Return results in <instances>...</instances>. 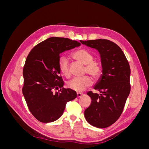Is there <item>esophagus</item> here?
Instances as JSON below:
<instances>
[{
    "label": "esophagus",
    "mask_w": 149,
    "mask_h": 149,
    "mask_svg": "<svg viewBox=\"0 0 149 149\" xmlns=\"http://www.w3.org/2000/svg\"><path fill=\"white\" fill-rule=\"evenodd\" d=\"M83 95H84V94H83V93H77V97H81V96H83Z\"/></svg>",
    "instance_id": "obj_1"
}]
</instances>
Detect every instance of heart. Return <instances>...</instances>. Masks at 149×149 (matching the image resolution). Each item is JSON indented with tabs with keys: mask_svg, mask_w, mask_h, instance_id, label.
<instances>
[{
	"mask_svg": "<svg viewBox=\"0 0 149 149\" xmlns=\"http://www.w3.org/2000/svg\"><path fill=\"white\" fill-rule=\"evenodd\" d=\"M73 58L85 65L84 73L91 75L94 78H98L101 75L102 69L100 62L94 61L93 54L86 49H79L72 55ZM58 69L61 74L66 78L70 76L68 59L62 56L58 61ZM93 84L92 79L89 76L85 75L82 77H75L68 83V86L76 92L83 91Z\"/></svg>",
	"mask_w": 149,
	"mask_h": 149,
	"instance_id": "1",
	"label": "heart"
}]
</instances>
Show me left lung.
Here are the masks:
<instances>
[{
    "instance_id": "1",
    "label": "left lung",
    "mask_w": 149,
    "mask_h": 149,
    "mask_svg": "<svg viewBox=\"0 0 149 149\" xmlns=\"http://www.w3.org/2000/svg\"><path fill=\"white\" fill-rule=\"evenodd\" d=\"M80 42L100 54L102 74L94 86L100 94L89 91L90 106L84 111L88 123L97 128H106L114 124L120 116L130 91V69L120 48L106 39Z\"/></svg>"
}]
</instances>
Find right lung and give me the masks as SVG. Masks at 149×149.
Here are the masks:
<instances>
[{"label":"right lung","mask_w":149,"mask_h":149,"mask_svg":"<svg viewBox=\"0 0 149 149\" xmlns=\"http://www.w3.org/2000/svg\"><path fill=\"white\" fill-rule=\"evenodd\" d=\"M80 45L69 38L51 37L37 45L26 57L22 93L30 112L40 122L48 123L59 119L66 104L77 96L73 90L63 88L58 61L60 53ZM58 88V92H53Z\"/></svg>","instance_id":"add662e5"}]
</instances>
